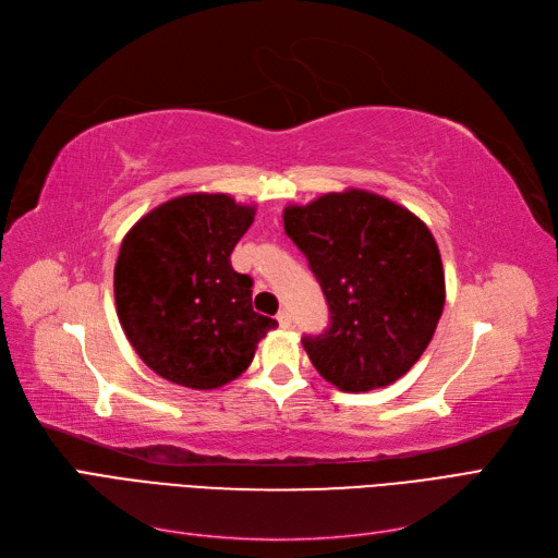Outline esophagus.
Listing matches in <instances>:
<instances>
[{
    "instance_id": "1",
    "label": "esophagus",
    "mask_w": 558,
    "mask_h": 558,
    "mask_svg": "<svg viewBox=\"0 0 558 558\" xmlns=\"http://www.w3.org/2000/svg\"><path fill=\"white\" fill-rule=\"evenodd\" d=\"M277 320H279L281 328H291V314L286 312V310H281V312L277 314Z\"/></svg>"
}]
</instances>
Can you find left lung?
I'll return each mask as SVG.
<instances>
[{
	"instance_id": "obj_1",
	"label": "left lung",
	"mask_w": 558,
	"mask_h": 558,
	"mask_svg": "<svg viewBox=\"0 0 558 558\" xmlns=\"http://www.w3.org/2000/svg\"><path fill=\"white\" fill-rule=\"evenodd\" d=\"M283 230L320 283L330 326L302 337L318 375L347 393L400 379L433 340L445 307L440 248L396 202L349 189L283 209Z\"/></svg>"
}]
</instances>
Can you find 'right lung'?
I'll use <instances>...</instances> for the list:
<instances>
[{"instance_id":"1","label":"right lung","mask_w":558,"mask_h":558,"mask_svg":"<svg viewBox=\"0 0 558 558\" xmlns=\"http://www.w3.org/2000/svg\"><path fill=\"white\" fill-rule=\"evenodd\" d=\"M256 207L226 193L162 202L130 228L113 269L118 320L162 379L211 391L238 379L277 320L253 312L248 275L230 253Z\"/></svg>"}]
</instances>
